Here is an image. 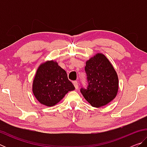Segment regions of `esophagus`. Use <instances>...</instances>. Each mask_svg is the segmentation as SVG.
Wrapping results in <instances>:
<instances>
[{"mask_svg":"<svg viewBox=\"0 0 147 147\" xmlns=\"http://www.w3.org/2000/svg\"><path fill=\"white\" fill-rule=\"evenodd\" d=\"M73 84H74V87H75L76 89H78V82H77V81L73 82Z\"/></svg>","mask_w":147,"mask_h":147,"instance_id":"1","label":"esophagus"}]
</instances>
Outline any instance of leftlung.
Instances as JSON below:
<instances>
[{"instance_id":"8db88e82","label":"left lung","mask_w":147,"mask_h":147,"mask_svg":"<svg viewBox=\"0 0 147 147\" xmlns=\"http://www.w3.org/2000/svg\"><path fill=\"white\" fill-rule=\"evenodd\" d=\"M86 88L80 92L92 106L99 108L115 97L119 88L118 77L112 65L102 54H97L86 62Z\"/></svg>"}]
</instances>
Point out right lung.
<instances>
[{"label": "right lung", "instance_id": "1", "mask_svg": "<svg viewBox=\"0 0 147 147\" xmlns=\"http://www.w3.org/2000/svg\"><path fill=\"white\" fill-rule=\"evenodd\" d=\"M74 89L65 71L56 62L47 61L39 67L33 82V93L41 104L53 106Z\"/></svg>", "mask_w": 147, "mask_h": 147}]
</instances>
